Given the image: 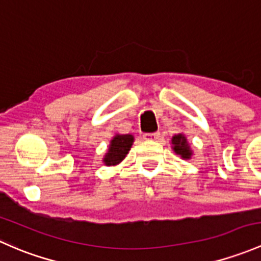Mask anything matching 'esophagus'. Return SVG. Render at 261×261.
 <instances>
[{
    "mask_svg": "<svg viewBox=\"0 0 261 261\" xmlns=\"http://www.w3.org/2000/svg\"><path fill=\"white\" fill-rule=\"evenodd\" d=\"M161 134L158 133V132H154V133H146L143 134V139H146V141H157V139H160Z\"/></svg>",
    "mask_w": 261,
    "mask_h": 261,
    "instance_id": "1",
    "label": "esophagus"
}]
</instances>
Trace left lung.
Instances as JSON below:
<instances>
[{
    "instance_id": "1",
    "label": "left lung",
    "mask_w": 261,
    "mask_h": 261,
    "mask_svg": "<svg viewBox=\"0 0 261 261\" xmlns=\"http://www.w3.org/2000/svg\"><path fill=\"white\" fill-rule=\"evenodd\" d=\"M172 149L174 150L176 154L181 155L182 160H190L191 155H192V150L190 148L189 142H187L186 137L181 133L172 137Z\"/></svg>"
}]
</instances>
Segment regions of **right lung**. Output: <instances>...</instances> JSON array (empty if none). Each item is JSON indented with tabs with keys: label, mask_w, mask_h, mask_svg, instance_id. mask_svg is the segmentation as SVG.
<instances>
[{
	"label": "right lung",
	"mask_w": 261,
	"mask_h": 261,
	"mask_svg": "<svg viewBox=\"0 0 261 261\" xmlns=\"http://www.w3.org/2000/svg\"><path fill=\"white\" fill-rule=\"evenodd\" d=\"M134 137L132 134H115L109 144L108 152L103 158L106 166H115L122 162L129 152Z\"/></svg>",
	"instance_id": "obj_1"
}]
</instances>
